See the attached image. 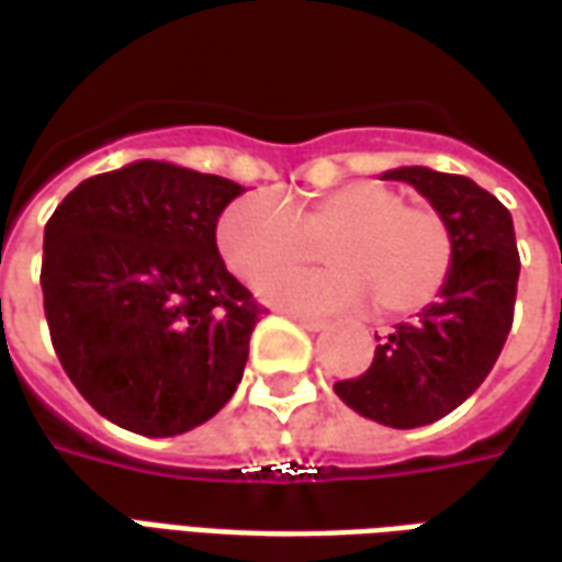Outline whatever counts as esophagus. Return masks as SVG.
<instances>
[{
	"label": "esophagus",
	"instance_id": "1",
	"mask_svg": "<svg viewBox=\"0 0 562 562\" xmlns=\"http://www.w3.org/2000/svg\"><path fill=\"white\" fill-rule=\"evenodd\" d=\"M285 316L292 318V322H297V325H301V328H306V330H322V328H325V322H322V318L304 316V313H292V310H285Z\"/></svg>",
	"mask_w": 562,
	"mask_h": 562
}]
</instances>
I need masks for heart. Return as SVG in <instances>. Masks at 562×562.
I'll list each match as a JSON object with an SVG mask.
<instances>
[{"label": "heart", "instance_id": "b5f03b06", "mask_svg": "<svg viewBox=\"0 0 562 562\" xmlns=\"http://www.w3.org/2000/svg\"><path fill=\"white\" fill-rule=\"evenodd\" d=\"M325 244L330 268L285 273L268 294L280 304L334 313L370 301L376 316H413L434 304L454 268V232L442 210L413 204L397 186L361 180L282 207L240 195L216 220V246L249 285L313 261Z\"/></svg>", "mask_w": 562, "mask_h": 562}]
</instances>
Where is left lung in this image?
Returning <instances> with one entry per match:
<instances>
[{"instance_id": "1", "label": "left lung", "mask_w": 562, "mask_h": 562, "mask_svg": "<svg viewBox=\"0 0 562 562\" xmlns=\"http://www.w3.org/2000/svg\"><path fill=\"white\" fill-rule=\"evenodd\" d=\"M385 177L415 186L446 213L454 268L439 301L376 337L373 364L334 391L364 418L409 430L458 409L494 370L515 318L520 256L512 213L470 177L430 168H397Z\"/></svg>"}]
</instances>
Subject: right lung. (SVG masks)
<instances>
[{
	"instance_id": "obj_1",
	"label": "right lung",
	"mask_w": 562,
	"mask_h": 562,
	"mask_svg": "<svg viewBox=\"0 0 562 562\" xmlns=\"http://www.w3.org/2000/svg\"><path fill=\"white\" fill-rule=\"evenodd\" d=\"M244 186L132 161L71 189L44 225V316L92 409L140 436H177L240 385L268 310L225 270L216 220Z\"/></svg>"
}]
</instances>
